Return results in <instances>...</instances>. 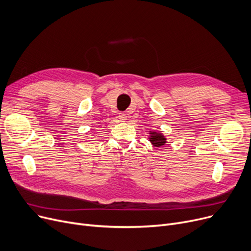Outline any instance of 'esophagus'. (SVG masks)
Segmentation results:
<instances>
[{"mask_svg":"<svg viewBox=\"0 0 251 251\" xmlns=\"http://www.w3.org/2000/svg\"><path fill=\"white\" fill-rule=\"evenodd\" d=\"M119 120H120L121 122H126L127 120V116L125 113H119Z\"/></svg>","mask_w":251,"mask_h":251,"instance_id":"obj_1","label":"esophagus"}]
</instances>
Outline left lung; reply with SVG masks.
<instances>
[{"instance_id": "8db88e82", "label": "left lung", "mask_w": 251, "mask_h": 251, "mask_svg": "<svg viewBox=\"0 0 251 251\" xmlns=\"http://www.w3.org/2000/svg\"><path fill=\"white\" fill-rule=\"evenodd\" d=\"M149 134H150L149 139H150L151 143L155 148H162L167 143L166 136L161 132H156V131H150Z\"/></svg>"}]
</instances>
